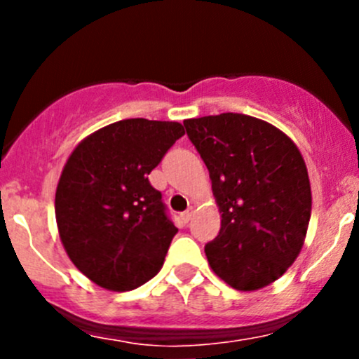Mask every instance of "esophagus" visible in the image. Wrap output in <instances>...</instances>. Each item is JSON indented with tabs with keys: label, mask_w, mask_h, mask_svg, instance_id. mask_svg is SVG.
<instances>
[{
	"label": "esophagus",
	"mask_w": 359,
	"mask_h": 359,
	"mask_svg": "<svg viewBox=\"0 0 359 359\" xmlns=\"http://www.w3.org/2000/svg\"><path fill=\"white\" fill-rule=\"evenodd\" d=\"M193 213H194L193 208H189V210H186V212L180 213V219H182V222H189L191 217H193Z\"/></svg>",
	"instance_id": "1"
}]
</instances>
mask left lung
Masks as SVG:
<instances>
[{"instance_id":"obj_1","label":"left lung","mask_w":359,"mask_h":359,"mask_svg":"<svg viewBox=\"0 0 359 359\" xmlns=\"http://www.w3.org/2000/svg\"><path fill=\"white\" fill-rule=\"evenodd\" d=\"M212 180L219 236L205 247L213 273L253 292L287 273L306 240L311 182L295 142L264 119L222 112L184 121Z\"/></svg>"}]
</instances>
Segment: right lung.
<instances>
[{"mask_svg":"<svg viewBox=\"0 0 359 359\" xmlns=\"http://www.w3.org/2000/svg\"><path fill=\"white\" fill-rule=\"evenodd\" d=\"M184 133L177 121L121 119L85 137L67 158L55 191L59 236L99 287L133 290L163 267L179 229L147 175Z\"/></svg>","mask_w":359,"mask_h":359,"instance_id":"right-lung-1","label":"right lung"}]
</instances>
